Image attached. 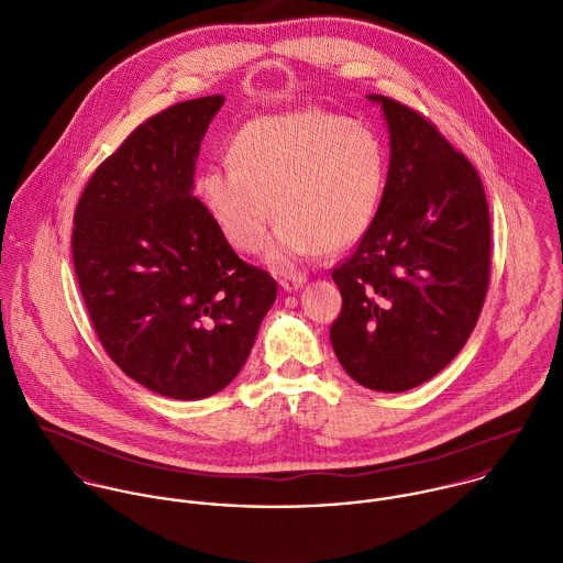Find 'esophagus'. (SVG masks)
Returning <instances> with one entry per match:
<instances>
[{
    "label": "esophagus",
    "mask_w": 563,
    "mask_h": 563,
    "mask_svg": "<svg viewBox=\"0 0 563 563\" xmlns=\"http://www.w3.org/2000/svg\"><path fill=\"white\" fill-rule=\"evenodd\" d=\"M278 283L285 291H296L305 283V276L302 274H283Z\"/></svg>",
    "instance_id": "esophagus-1"
}]
</instances>
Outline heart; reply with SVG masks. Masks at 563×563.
<instances>
[{
	"label": "heart",
	"instance_id": "b5f03b06",
	"mask_svg": "<svg viewBox=\"0 0 563 563\" xmlns=\"http://www.w3.org/2000/svg\"><path fill=\"white\" fill-rule=\"evenodd\" d=\"M228 162L230 168L201 175V199L223 236L247 254L265 247L274 212L280 223L269 258L276 265L355 243L375 217L386 179L379 137L327 109L243 124Z\"/></svg>",
	"mask_w": 563,
	"mask_h": 563
}]
</instances>
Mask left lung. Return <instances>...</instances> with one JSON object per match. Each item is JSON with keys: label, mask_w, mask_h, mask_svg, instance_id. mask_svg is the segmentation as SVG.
Returning <instances> with one entry per match:
<instances>
[{"label": "left lung", "mask_w": 563, "mask_h": 563, "mask_svg": "<svg viewBox=\"0 0 563 563\" xmlns=\"http://www.w3.org/2000/svg\"><path fill=\"white\" fill-rule=\"evenodd\" d=\"M382 203L355 252L333 269L342 311L331 344L344 371L377 393L439 375L470 340L492 272V219L474 164L419 111L388 96Z\"/></svg>", "instance_id": "8db88e82"}]
</instances>
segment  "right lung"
<instances>
[{"instance_id":"1","label":"right lung","mask_w":563,"mask_h":563,"mask_svg":"<svg viewBox=\"0 0 563 563\" xmlns=\"http://www.w3.org/2000/svg\"><path fill=\"white\" fill-rule=\"evenodd\" d=\"M223 96L177 102L89 177L71 258L93 331L144 388L195 401L243 368L276 300V280L239 258L192 195L195 162Z\"/></svg>"}]
</instances>
